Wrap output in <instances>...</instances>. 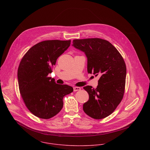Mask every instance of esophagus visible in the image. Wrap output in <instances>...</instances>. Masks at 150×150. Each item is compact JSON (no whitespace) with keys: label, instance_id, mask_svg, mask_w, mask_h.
Returning <instances> with one entry per match:
<instances>
[{"label":"esophagus","instance_id":"esophagus-1","mask_svg":"<svg viewBox=\"0 0 150 150\" xmlns=\"http://www.w3.org/2000/svg\"><path fill=\"white\" fill-rule=\"evenodd\" d=\"M81 90V88L80 87H74V91H79Z\"/></svg>","mask_w":150,"mask_h":150}]
</instances>
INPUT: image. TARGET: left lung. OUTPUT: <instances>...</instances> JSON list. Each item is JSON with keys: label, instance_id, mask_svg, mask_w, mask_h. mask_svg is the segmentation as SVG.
Segmentation results:
<instances>
[{"label": "left lung", "instance_id": "obj_1", "mask_svg": "<svg viewBox=\"0 0 150 150\" xmlns=\"http://www.w3.org/2000/svg\"><path fill=\"white\" fill-rule=\"evenodd\" d=\"M73 46L87 57L88 73L100 75L96 88L89 85L83 87L89 94V100L83 104V110L95 119L108 117L115 110L123 97L125 62L116 47L104 39H75Z\"/></svg>", "mask_w": 150, "mask_h": 150}]
</instances>
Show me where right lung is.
Returning a JSON list of instances; mask_svg holds the SVG:
<instances>
[{"label":"right lung","mask_w":150,"mask_h":150,"mask_svg":"<svg viewBox=\"0 0 150 150\" xmlns=\"http://www.w3.org/2000/svg\"><path fill=\"white\" fill-rule=\"evenodd\" d=\"M71 40H45L31 47L21 59L18 69L19 93L34 116L49 119L62 109L63 98L74 89L57 84L48 77L57 58L70 46Z\"/></svg>","instance_id":"add662e5"}]
</instances>
